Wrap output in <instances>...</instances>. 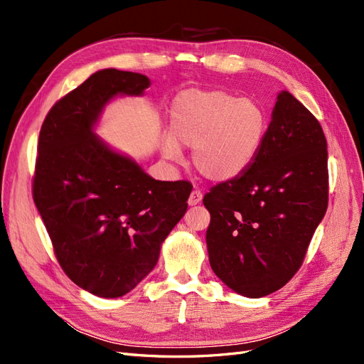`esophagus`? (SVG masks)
Returning <instances> with one entry per match:
<instances>
[{
	"label": "esophagus",
	"instance_id": "34e87169",
	"mask_svg": "<svg viewBox=\"0 0 364 364\" xmlns=\"http://www.w3.org/2000/svg\"><path fill=\"white\" fill-rule=\"evenodd\" d=\"M200 200H202V193L200 191H193L188 197V205L194 206L197 203H200Z\"/></svg>",
	"mask_w": 364,
	"mask_h": 364
}]
</instances>
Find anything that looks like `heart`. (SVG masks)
Listing matches in <instances>:
<instances>
[{
	"instance_id": "1",
	"label": "heart",
	"mask_w": 364,
	"mask_h": 364,
	"mask_svg": "<svg viewBox=\"0 0 364 364\" xmlns=\"http://www.w3.org/2000/svg\"><path fill=\"white\" fill-rule=\"evenodd\" d=\"M267 135V115L253 98L225 91H185L171 107V135L164 155L179 159L193 149V164L205 179L229 182L247 171Z\"/></svg>"
}]
</instances>
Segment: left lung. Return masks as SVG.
Returning <instances> with one entry per match:
<instances>
[{"mask_svg": "<svg viewBox=\"0 0 364 364\" xmlns=\"http://www.w3.org/2000/svg\"><path fill=\"white\" fill-rule=\"evenodd\" d=\"M206 247L230 290L262 297L299 270L328 206V150L308 109L281 91L259 155L240 178L203 197Z\"/></svg>", "mask_w": 364, "mask_h": 364, "instance_id": "8db88e82", "label": "left lung"}]
</instances>
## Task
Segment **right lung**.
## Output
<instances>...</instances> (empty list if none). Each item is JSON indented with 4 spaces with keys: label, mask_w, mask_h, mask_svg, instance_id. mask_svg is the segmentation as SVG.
<instances>
[{
    "label": "right lung",
    "mask_w": 364,
    "mask_h": 364,
    "mask_svg": "<svg viewBox=\"0 0 364 364\" xmlns=\"http://www.w3.org/2000/svg\"><path fill=\"white\" fill-rule=\"evenodd\" d=\"M144 74L106 68L51 107L41 127L33 199L58 261L80 289L121 297L155 269L188 208L191 183L165 182L95 135L117 97H142Z\"/></svg>",
    "instance_id": "1"
}]
</instances>
